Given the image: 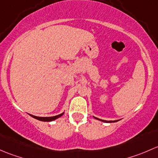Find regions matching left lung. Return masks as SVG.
Segmentation results:
<instances>
[{
  "label": "left lung",
  "mask_w": 158,
  "mask_h": 158,
  "mask_svg": "<svg viewBox=\"0 0 158 158\" xmlns=\"http://www.w3.org/2000/svg\"><path fill=\"white\" fill-rule=\"evenodd\" d=\"M94 118H95L96 119H97V120H100V121H101V122H104V123H115V122H118V120H114V121H106V120L100 119V118H96V117H94Z\"/></svg>",
  "instance_id": "obj_1"
}]
</instances>
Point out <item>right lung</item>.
<instances>
[{
  "instance_id": "right-lung-1",
  "label": "right lung",
  "mask_w": 158,
  "mask_h": 158,
  "mask_svg": "<svg viewBox=\"0 0 158 158\" xmlns=\"http://www.w3.org/2000/svg\"><path fill=\"white\" fill-rule=\"evenodd\" d=\"M63 114H64V113H61V114H59L58 115H55V116H52V117H39V116H35V115H31V114H30V115H31L32 118H36V119L40 120V121L51 122V121H53V120H55L56 118H59V117H61Z\"/></svg>"
}]
</instances>
